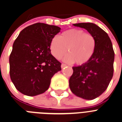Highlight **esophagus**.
Wrapping results in <instances>:
<instances>
[{
	"label": "esophagus",
	"mask_w": 122,
	"mask_h": 122,
	"mask_svg": "<svg viewBox=\"0 0 122 122\" xmlns=\"http://www.w3.org/2000/svg\"><path fill=\"white\" fill-rule=\"evenodd\" d=\"M67 65L66 64H64V63H62L61 64V68H64V67H66Z\"/></svg>",
	"instance_id": "34e87169"
}]
</instances>
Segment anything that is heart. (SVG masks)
Here are the masks:
<instances>
[{
    "label": "heart",
    "mask_w": 122,
    "mask_h": 122,
    "mask_svg": "<svg viewBox=\"0 0 122 122\" xmlns=\"http://www.w3.org/2000/svg\"><path fill=\"white\" fill-rule=\"evenodd\" d=\"M96 39L91 33L78 28H71L64 31L60 37L51 39L50 49L56 59L61 58L67 51L64 61L74 62L78 65L86 63L92 58L96 48Z\"/></svg>",
    "instance_id": "heart-1"
}]
</instances>
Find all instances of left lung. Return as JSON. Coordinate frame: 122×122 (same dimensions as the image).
I'll list each match as a JSON object with an SVG mask.
<instances>
[{
  "label": "left lung",
  "mask_w": 122,
  "mask_h": 122,
  "mask_svg": "<svg viewBox=\"0 0 122 122\" xmlns=\"http://www.w3.org/2000/svg\"><path fill=\"white\" fill-rule=\"evenodd\" d=\"M73 25L87 30L96 39L95 52L86 63L73 67L69 79L71 91L77 97L93 100L106 91L114 73V51L109 36L95 24L78 23Z\"/></svg>",
  "instance_id": "obj_1"
}]
</instances>
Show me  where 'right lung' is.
Instances as JSON below:
<instances>
[{"mask_svg":"<svg viewBox=\"0 0 122 122\" xmlns=\"http://www.w3.org/2000/svg\"><path fill=\"white\" fill-rule=\"evenodd\" d=\"M55 25L36 23L23 29L13 43L10 56V75L17 90L35 96L49 89L61 63L51 54V39L60 31Z\"/></svg>","mask_w":122,"mask_h":122,"instance_id":"1","label":"right lung"}]
</instances>
